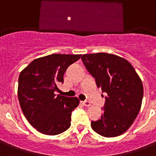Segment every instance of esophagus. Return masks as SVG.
Here are the masks:
<instances>
[{
    "label": "esophagus",
    "instance_id": "34e87169",
    "mask_svg": "<svg viewBox=\"0 0 156 156\" xmlns=\"http://www.w3.org/2000/svg\"><path fill=\"white\" fill-rule=\"evenodd\" d=\"M81 103L83 104V105H84V106H87V107H89V106L91 105L90 102H88V101H82Z\"/></svg>",
    "mask_w": 156,
    "mask_h": 156
}]
</instances>
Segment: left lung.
Returning <instances> with one entry per match:
<instances>
[{
    "instance_id": "8db88e82",
    "label": "left lung",
    "mask_w": 156,
    "mask_h": 156,
    "mask_svg": "<svg viewBox=\"0 0 156 156\" xmlns=\"http://www.w3.org/2000/svg\"><path fill=\"white\" fill-rule=\"evenodd\" d=\"M82 61L105 97L101 119L92 121L94 130L105 137L119 136L130 127L140 109L144 88L133 66L106 52L83 54Z\"/></svg>"
}]
</instances>
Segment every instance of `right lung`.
<instances>
[{"label":"right lung","instance_id":"right-lung-1","mask_svg":"<svg viewBox=\"0 0 156 156\" xmlns=\"http://www.w3.org/2000/svg\"><path fill=\"white\" fill-rule=\"evenodd\" d=\"M80 54H51L37 58L19 75V103L26 119L41 134L56 135L71 125L72 111L79 105L77 97L55 94L63 83L67 68Z\"/></svg>","mask_w":156,"mask_h":156}]
</instances>
